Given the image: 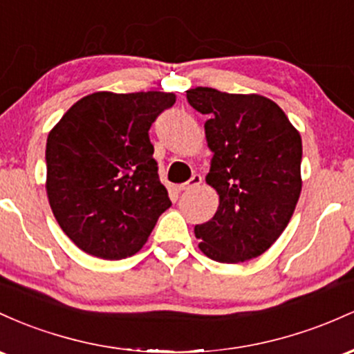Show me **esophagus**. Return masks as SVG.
Returning a JSON list of instances; mask_svg holds the SVG:
<instances>
[{
  "label": "esophagus",
  "instance_id": "34e87169",
  "mask_svg": "<svg viewBox=\"0 0 354 354\" xmlns=\"http://www.w3.org/2000/svg\"><path fill=\"white\" fill-rule=\"evenodd\" d=\"M201 184H202V176H198V174H194V176L190 177L187 182H185V184L180 185V190H184V192H189V190L198 187Z\"/></svg>",
  "mask_w": 354,
  "mask_h": 354
}]
</instances>
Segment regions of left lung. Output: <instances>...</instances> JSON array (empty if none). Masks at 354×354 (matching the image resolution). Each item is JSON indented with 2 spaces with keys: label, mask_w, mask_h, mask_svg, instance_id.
Wrapping results in <instances>:
<instances>
[{
  "label": "left lung",
  "mask_w": 354,
  "mask_h": 354,
  "mask_svg": "<svg viewBox=\"0 0 354 354\" xmlns=\"http://www.w3.org/2000/svg\"><path fill=\"white\" fill-rule=\"evenodd\" d=\"M207 115L205 138L214 152L205 182L219 194L214 217L194 229L198 249L217 263H244L268 251L291 221L301 194V135L263 95L187 90Z\"/></svg>",
  "instance_id": "obj_1"
}]
</instances>
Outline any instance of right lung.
I'll list each match as a JSON object with an SVG mask.
<instances>
[{
	"instance_id": "1",
	"label": "right lung",
	"mask_w": 354,
	"mask_h": 354,
	"mask_svg": "<svg viewBox=\"0 0 354 354\" xmlns=\"http://www.w3.org/2000/svg\"><path fill=\"white\" fill-rule=\"evenodd\" d=\"M176 103L165 91L83 97L46 140V194L63 232L102 259L140 251L172 205L158 178L149 130Z\"/></svg>"
}]
</instances>
